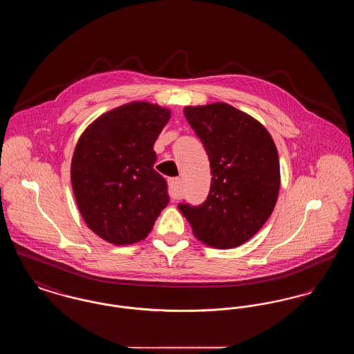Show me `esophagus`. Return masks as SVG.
Instances as JSON below:
<instances>
[{"mask_svg":"<svg viewBox=\"0 0 354 354\" xmlns=\"http://www.w3.org/2000/svg\"><path fill=\"white\" fill-rule=\"evenodd\" d=\"M179 187H180V179L179 178H169V194H171L172 198H178L179 196Z\"/></svg>","mask_w":354,"mask_h":354,"instance_id":"34e87169","label":"esophagus"}]
</instances>
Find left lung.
<instances>
[{
	"mask_svg": "<svg viewBox=\"0 0 354 354\" xmlns=\"http://www.w3.org/2000/svg\"><path fill=\"white\" fill-rule=\"evenodd\" d=\"M185 115L211 165V189L199 207L179 204L192 232L219 250L248 241L264 225L280 189V163L268 130L234 106H187Z\"/></svg>",
	"mask_w": 354,
	"mask_h": 354,
	"instance_id": "obj_1",
	"label": "left lung"
}]
</instances>
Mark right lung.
<instances>
[{"label": "right lung", "mask_w": 354, "mask_h": 354, "mask_svg": "<svg viewBox=\"0 0 354 354\" xmlns=\"http://www.w3.org/2000/svg\"><path fill=\"white\" fill-rule=\"evenodd\" d=\"M171 110L135 101L90 123L71 159V185L86 225L107 243L130 245L151 232L169 204L166 179L153 169V143Z\"/></svg>", "instance_id": "add662e5"}]
</instances>
